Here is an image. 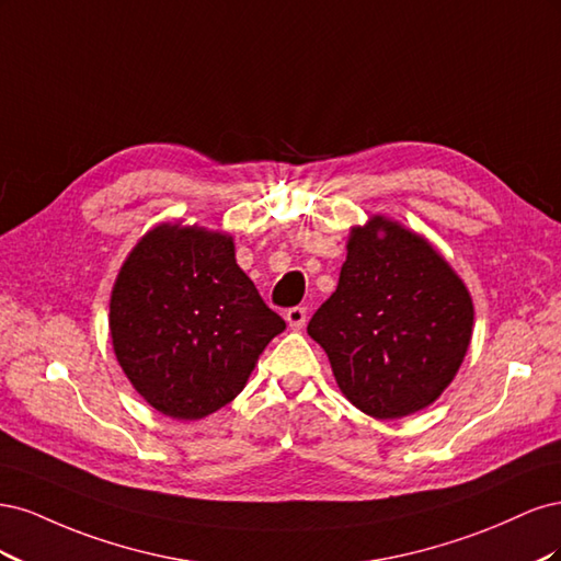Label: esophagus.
I'll use <instances>...</instances> for the list:
<instances>
[{"label":"esophagus","mask_w":561,"mask_h":561,"mask_svg":"<svg viewBox=\"0 0 561 561\" xmlns=\"http://www.w3.org/2000/svg\"><path fill=\"white\" fill-rule=\"evenodd\" d=\"M285 320L287 325H290L293 330H301L304 325H307V309L304 307H295L285 313Z\"/></svg>","instance_id":"1"}]
</instances>
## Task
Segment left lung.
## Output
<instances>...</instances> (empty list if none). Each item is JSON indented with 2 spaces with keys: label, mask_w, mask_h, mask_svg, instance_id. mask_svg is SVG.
I'll list each match as a JSON object with an SVG mask.
<instances>
[{
  "label": "left lung",
  "mask_w": 561,
  "mask_h": 561,
  "mask_svg": "<svg viewBox=\"0 0 561 561\" xmlns=\"http://www.w3.org/2000/svg\"><path fill=\"white\" fill-rule=\"evenodd\" d=\"M472 322L466 283L431 241L371 215L365 227H351L336 290L307 332L351 404L375 419H402L445 393Z\"/></svg>",
  "instance_id": "1"
}]
</instances>
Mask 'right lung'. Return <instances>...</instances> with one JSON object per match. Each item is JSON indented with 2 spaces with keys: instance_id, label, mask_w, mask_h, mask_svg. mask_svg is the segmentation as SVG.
Masks as SVG:
<instances>
[{
  "instance_id": "1",
  "label": "right lung",
  "mask_w": 561,
  "mask_h": 561,
  "mask_svg": "<svg viewBox=\"0 0 561 561\" xmlns=\"http://www.w3.org/2000/svg\"><path fill=\"white\" fill-rule=\"evenodd\" d=\"M285 330L236 264L233 236L163 222L128 252L110 297L112 346L157 412L196 421L241 393Z\"/></svg>"
}]
</instances>
